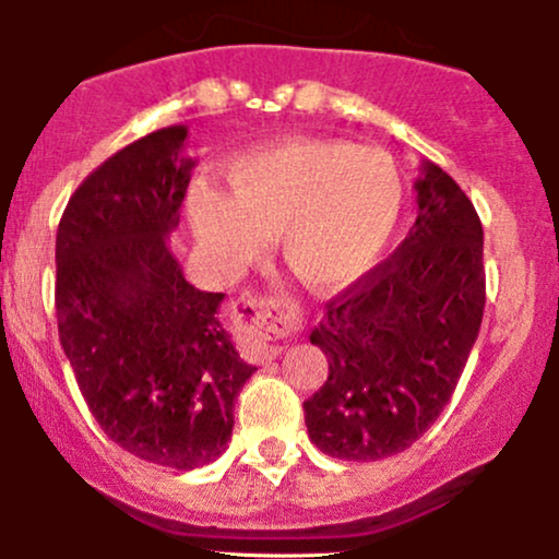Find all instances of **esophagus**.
<instances>
[{
	"instance_id": "esophagus-1",
	"label": "esophagus",
	"mask_w": 559,
	"mask_h": 559,
	"mask_svg": "<svg viewBox=\"0 0 559 559\" xmlns=\"http://www.w3.org/2000/svg\"><path fill=\"white\" fill-rule=\"evenodd\" d=\"M247 305L254 307V316H258V325L262 331V338L258 344L260 357H275L281 352V342L292 338L299 333V318H294L292 312L281 310L273 301L267 299H252Z\"/></svg>"
}]
</instances>
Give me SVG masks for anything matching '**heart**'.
<instances>
[{"instance_id":"heart-1","label":"heart","mask_w":559,"mask_h":559,"mask_svg":"<svg viewBox=\"0 0 559 559\" xmlns=\"http://www.w3.org/2000/svg\"><path fill=\"white\" fill-rule=\"evenodd\" d=\"M226 178L230 194L199 183L189 199L199 249L223 275L258 260L275 236L301 284L344 288L381 260L402 221V170L378 146L281 141L236 157Z\"/></svg>"}]
</instances>
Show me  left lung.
<instances>
[{
	"label": "left lung",
	"instance_id": "1",
	"mask_svg": "<svg viewBox=\"0 0 559 559\" xmlns=\"http://www.w3.org/2000/svg\"><path fill=\"white\" fill-rule=\"evenodd\" d=\"M418 221L396 252L325 301L310 342L329 378L305 402L312 444L338 460L413 447L452 400L486 305L484 228L439 165L415 181Z\"/></svg>",
	"mask_w": 559,
	"mask_h": 559
}]
</instances>
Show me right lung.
I'll return each mask as SVG.
<instances>
[{
    "label": "right lung",
    "mask_w": 559,
    "mask_h": 559,
    "mask_svg": "<svg viewBox=\"0 0 559 559\" xmlns=\"http://www.w3.org/2000/svg\"><path fill=\"white\" fill-rule=\"evenodd\" d=\"M189 128L115 152L70 197L57 228L55 307L96 423L146 463L194 471L226 452L234 400L254 373L221 323L226 294L186 281L168 239L194 159Z\"/></svg>",
    "instance_id": "obj_1"
}]
</instances>
